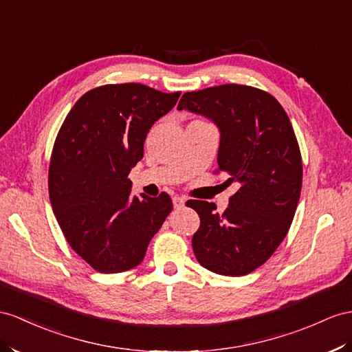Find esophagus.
Masks as SVG:
<instances>
[{
	"instance_id": "1",
	"label": "esophagus",
	"mask_w": 352,
	"mask_h": 352,
	"mask_svg": "<svg viewBox=\"0 0 352 352\" xmlns=\"http://www.w3.org/2000/svg\"><path fill=\"white\" fill-rule=\"evenodd\" d=\"M184 197L182 196H174L173 197V204H174V208H182V206L184 205Z\"/></svg>"
}]
</instances>
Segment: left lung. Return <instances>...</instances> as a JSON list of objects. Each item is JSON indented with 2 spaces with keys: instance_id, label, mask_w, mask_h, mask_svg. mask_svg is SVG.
Instances as JSON below:
<instances>
[{
  "instance_id": "8db88e82",
  "label": "left lung",
  "mask_w": 352,
  "mask_h": 352,
  "mask_svg": "<svg viewBox=\"0 0 352 352\" xmlns=\"http://www.w3.org/2000/svg\"><path fill=\"white\" fill-rule=\"evenodd\" d=\"M177 108L217 124L219 170L238 188L223 214L212 202H190L201 219L195 256L211 272L247 275L275 253L299 204L302 156L290 119L272 95L244 85L187 92Z\"/></svg>"
}]
</instances>
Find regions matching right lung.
Masks as SVG:
<instances>
[{
	"instance_id": "obj_1",
	"label": "right lung",
	"mask_w": 352,
	"mask_h": 352,
	"mask_svg": "<svg viewBox=\"0 0 352 352\" xmlns=\"http://www.w3.org/2000/svg\"><path fill=\"white\" fill-rule=\"evenodd\" d=\"M182 92L140 83L89 90L71 108L53 146L49 195L69 247L98 272L138 266L173 211L168 193L131 196V169L150 128Z\"/></svg>"
}]
</instances>
